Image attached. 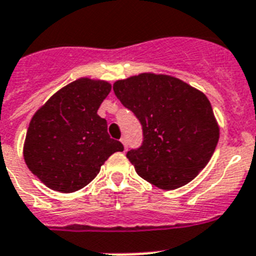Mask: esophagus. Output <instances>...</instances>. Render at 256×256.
I'll return each mask as SVG.
<instances>
[{
	"mask_svg": "<svg viewBox=\"0 0 256 256\" xmlns=\"http://www.w3.org/2000/svg\"><path fill=\"white\" fill-rule=\"evenodd\" d=\"M120 141H122V144L124 145V149H126V148H128V141H126V138H122Z\"/></svg>",
	"mask_w": 256,
	"mask_h": 256,
	"instance_id": "esophagus-1",
	"label": "esophagus"
}]
</instances>
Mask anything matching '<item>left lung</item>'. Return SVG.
Instances as JSON below:
<instances>
[{"label": "left lung", "mask_w": 256, "mask_h": 256, "mask_svg": "<svg viewBox=\"0 0 256 256\" xmlns=\"http://www.w3.org/2000/svg\"><path fill=\"white\" fill-rule=\"evenodd\" d=\"M114 91L142 126V144L126 158L152 185L173 190L208 165L220 126L206 95L169 75L144 72L118 80Z\"/></svg>", "instance_id": "left-lung-1"}]
</instances>
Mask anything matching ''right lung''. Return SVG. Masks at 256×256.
<instances>
[{"label":"right lung","instance_id":"right-lung-1","mask_svg":"<svg viewBox=\"0 0 256 256\" xmlns=\"http://www.w3.org/2000/svg\"><path fill=\"white\" fill-rule=\"evenodd\" d=\"M110 91L108 82L80 78L55 92L34 114L24 158L47 188L76 192L95 178L108 157L124 150L120 141L110 138L107 120L98 115Z\"/></svg>","mask_w":256,"mask_h":256}]
</instances>
